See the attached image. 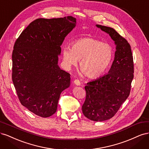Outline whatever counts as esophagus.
Returning a JSON list of instances; mask_svg holds the SVG:
<instances>
[{
	"label": "esophagus",
	"mask_w": 149,
	"mask_h": 149,
	"mask_svg": "<svg viewBox=\"0 0 149 149\" xmlns=\"http://www.w3.org/2000/svg\"><path fill=\"white\" fill-rule=\"evenodd\" d=\"M74 84H76V86H80V85H81V83H80V81H79L78 79H75V80L74 81Z\"/></svg>",
	"instance_id": "1"
}]
</instances>
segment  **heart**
<instances>
[{
	"instance_id": "obj_1",
	"label": "heart",
	"mask_w": 149,
	"mask_h": 149,
	"mask_svg": "<svg viewBox=\"0 0 149 149\" xmlns=\"http://www.w3.org/2000/svg\"><path fill=\"white\" fill-rule=\"evenodd\" d=\"M63 60L68 68L78 65L89 78H96L102 75L110 65L114 56L113 48L109 44L91 37L75 40L71 48L62 49Z\"/></svg>"
}]
</instances>
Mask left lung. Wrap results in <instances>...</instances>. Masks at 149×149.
I'll return each mask as SVG.
<instances>
[{
  "instance_id": "obj_1",
  "label": "left lung",
  "mask_w": 149,
  "mask_h": 149,
  "mask_svg": "<svg viewBox=\"0 0 149 149\" xmlns=\"http://www.w3.org/2000/svg\"><path fill=\"white\" fill-rule=\"evenodd\" d=\"M109 35L116 45L115 56L109 73L85 86L82 106L85 117L93 121L112 118L129 97L134 78V62L129 43L112 28L96 25Z\"/></svg>"
}]
</instances>
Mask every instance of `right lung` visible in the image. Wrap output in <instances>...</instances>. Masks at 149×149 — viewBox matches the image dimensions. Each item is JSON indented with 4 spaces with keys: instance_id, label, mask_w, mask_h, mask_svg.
Listing matches in <instances>:
<instances>
[{
    "instance_id": "obj_1",
    "label": "right lung",
    "mask_w": 149,
    "mask_h": 149,
    "mask_svg": "<svg viewBox=\"0 0 149 149\" xmlns=\"http://www.w3.org/2000/svg\"><path fill=\"white\" fill-rule=\"evenodd\" d=\"M76 25L75 18L38 19L16 40L12 52V81L24 106L48 118L55 114L70 74L58 65L61 45Z\"/></svg>"
}]
</instances>
